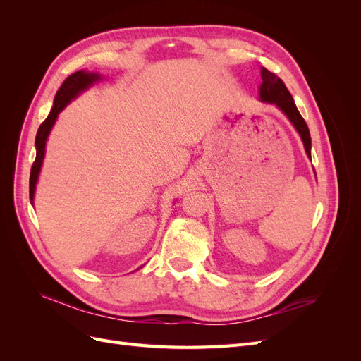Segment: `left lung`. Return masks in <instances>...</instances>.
<instances>
[{
    "instance_id": "1",
    "label": "left lung",
    "mask_w": 361,
    "mask_h": 361,
    "mask_svg": "<svg viewBox=\"0 0 361 361\" xmlns=\"http://www.w3.org/2000/svg\"><path fill=\"white\" fill-rule=\"evenodd\" d=\"M260 76H262V84L259 87L260 101L268 102V104H276L280 110L288 116L290 123L295 126V129L298 130L305 149V154H307V157L310 158L312 138H310L307 123H305V120L301 117L297 105L293 102L292 94L286 89L285 82H283L276 73L269 72L265 68L260 69Z\"/></svg>"
}]
</instances>
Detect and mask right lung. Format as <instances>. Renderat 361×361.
Here are the masks:
<instances>
[{"instance_id":"add662e5","label":"right lung","mask_w":361,"mask_h":361,"mask_svg":"<svg viewBox=\"0 0 361 361\" xmlns=\"http://www.w3.org/2000/svg\"><path fill=\"white\" fill-rule=\"evenodd\" d=\"M101 80V75L96 72H87V71H78L68 76L61 87L59 89L56 97H54V106L48 117L45 118L39 129H37V135H36V159L32 162L31 173H30V200L32 202L35 199V191H36V183L39 179V173L42 169V162L43 158H45V146H47V140L51 133V129L56 123V120L63 111V108L66 106L72 99H75L76 96L82 93L84 90L89 89L90 85L97 82Z\"/></svg>"}]
</instances>
